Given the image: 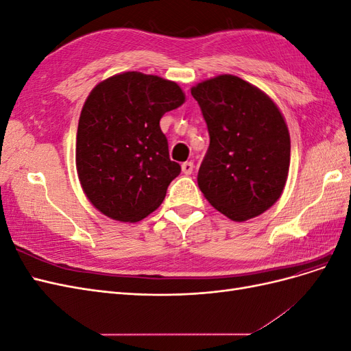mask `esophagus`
Listing matches in <instances>:
<instances>
[{
    "instance_id": "esophagus-1",
    "label": "esophagus",
    "mask_w": 351,
    "mask_h": 351,
    "mask_svg": "<svg viewBox=\"0 0 351 351\" xmlns=\"http://www.w3.org/2000/svg\"><path fill=\"white\" fill-rule=\"evenodd\" d=\"M193 162H190V161H187V162H183L182 164V171L186 174V176H190L193 173Z\"/></svg>"
}]
</instances>
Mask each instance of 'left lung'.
Wrapping results in <instances>:
<instances>
[{
	"instance_id": "8db88e82",
	"label": "left lung",
	"mask_w": 351,
	"mask_h": 351,
	"mask_svg": "<svg viewBox=\"0 0 351 351\" xmlns=\"http://www.w3.org/2000/svg\"><path fill=\"white\" fill-rule=\"evenodd\" d=\"M192 95L210 139L200 192L232 221L263 214L280 199L290 168V133L277 104L232 74L197 83Z\"/></svg>"
}]
</instances>
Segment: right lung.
<instances>
[{
  "mask_svg": "<svg viewBox=\"0 0 351 351\" xmlns=\"http://www.w3.org/2000/svg\"><path fill=\"white\" fill-rule=\"evenodd\" d=\"M184 101L176 82L139 71L114 74L92 89L79 119L76 168L104 215L137 222L162 204L182 167L169 159L159 120Z\"/></svg>",
  "mask_w": 351,
  "mask_h": 351,
  "instance_id": "right-lung-1",
  "label": "right lung"
}]
</instances>
